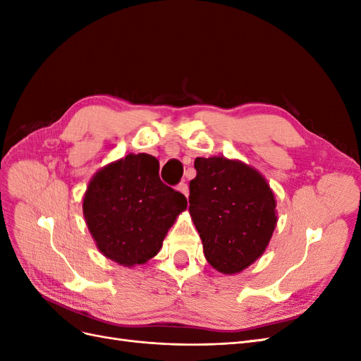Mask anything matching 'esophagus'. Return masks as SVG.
Listing matches in <instances>:
<instances>
[{"label":"esophagus","instance_id":"1","mask_svg":"<svg viewBox=\"0 0 361 361\" xmlns=\"http://www.w3.org/2000/svg\"><path fill=\"white\" fill-rule=\"evenodd\" d=\"M178 190L182 192V194H185L188 197V185L185 183V182H180L179 185H178Z\"/></svg>","mask_w":361,"mask_h":361}]
</instances>
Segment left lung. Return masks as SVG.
<instances>
[{"label":"left lung","mask_w":361,"mask_h":361,"mask_svg":"<svg viewBox=\"0 0 361 361\" xmlns=\"http://www.w3.org/2000/svg\"><path fill=\"white\" fill-rule=\"evenodd\" d=\"M190 214L206 260L235 274L262 256L277 224L276 200L264 176L239 161L195 158Z\"/></svg>","instance_id":"left-lung-1"}]
</instances>
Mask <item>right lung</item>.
<instances>
[{"label":"right lung","mask_w":361,"mask_h":361,"mask_svg":"<svg viewBox=\"0 0 361 361\" xmlns=\"http://www.w3.org/2000/svg\"><path fill=\"white\" fill-rule=\"evenodd\" d=\"M82 209L101 253L133 267L158 255L187 197L159 179L155 157L129 154L94 174Z\"/></svg>","instance_id":"right-lung-1"}]
</instances>
